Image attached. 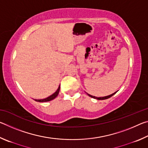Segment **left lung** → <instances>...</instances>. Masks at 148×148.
I'll list each match as a JSON object with an SVG mask.
<instances>
[{
	"mask_svg": "<svg viewBox=\"0 0 148 148\" xmlns=\"http://www.w3.org/2000/svg\"><path fill=\"white\" fill-rule=\"evenodd\" d=\"M116 92H114V93H113V94H112V95H108V96H106V97H94V96H92V95H90L89 94H87L89 95V97H92V98H94V99H97V100H105V99H108V98H110V97H112L113 96V95L116 93Z\"/></svg>",
	"mask_w": 148,
	"mask_h": 148,
	"instance_id": "left-lung-1",
	"label": "left lung"
}]
</instances>
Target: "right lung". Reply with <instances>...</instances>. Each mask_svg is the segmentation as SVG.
I'll return each mask as SVG.
<instances>
[{"instance_id":"obj_1","label":"right lung","mask_w":148,"mask_h":148,"mask_svg":"<svg viewBox=\"0 0 148 148\" xmlns=\"http://www.w3.org/2000/svg\"><path fill=\"white\" fill-rule=\"evenodd\" d=\"M59 90H60V86L59 87H58V89H57V91L54 92V93L53 95H51V96H49L47 97V98L46 99H40V100H35V101H37V102H48V101H51V100L54 99L55 98H56V97L58 95L59 92Z\"/></svg>"}]
</instances>
